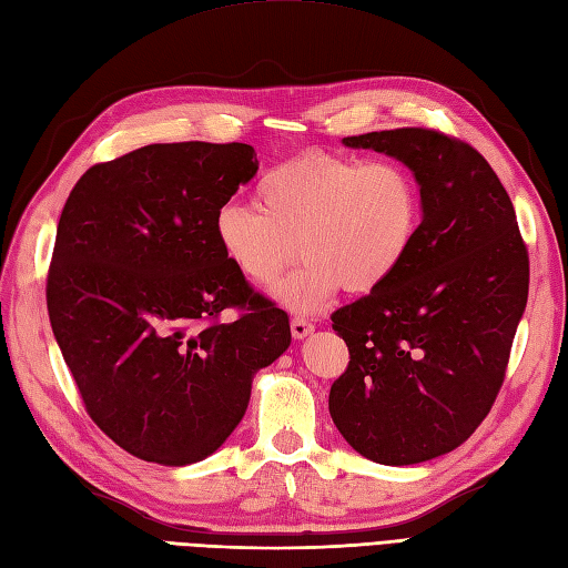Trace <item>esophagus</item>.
Returning <instances> with one entry per match:
<instances>
[{"label": "esophagus", "instance_id": "34e87169", "mask_svg": "<svg viewBox=\"0 0 568 568\" xmlns=\"http://www.w3.org/2000/svg\"><path fill=\"white\" fill-rule=\"evenodd\" d=\"M313 329H315V325L308 321V317H292V335L296 339L313 335Z\"/></svg>", "mask_w": 568, "mask_h": 568}]
</instances>
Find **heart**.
Wrapping results in <instances>:
<instances>
[{"mask_svg":"<svg viewBox=\"0 0 568 568\" xmlns=\"http://www.w3.org/2000/svg\"><path fill=\"white\" fill-rule=\"evenodd\" d=\"M255 210L224 204L214 214L221 255L247 284L280 288L294 311H317L344 286L366 294L388 284L419 236L424 200L417 175L395 159L303 154L265 171Z\"/></svg>","mask_w":568,"mask_h":568,"instance_id":"obj_1","label":"heart"}]
</instances>
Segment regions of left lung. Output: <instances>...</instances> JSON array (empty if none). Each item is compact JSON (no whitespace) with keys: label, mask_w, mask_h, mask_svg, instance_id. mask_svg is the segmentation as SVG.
Here are the masks:
<instances>
[{"label":"left lung","mask_w":568,"mask_h":568,"mask_svg":"<svg viewBox=\"0 0 568 568\" xmlns=\"http://www.w3.org/2000/svg\"><path fill=\"white\" fill-rule=\"evenodd\" d=\"M342 142L407 163L424 216L393 280L332 313L349 366L329 388V417L373 463H424L473 436L501 390L528 247L501 180L467 142L426 128Z\"/></svg>","instance_id":"left-lung-1"}]
</instances>
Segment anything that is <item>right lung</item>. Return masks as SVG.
Returning <instances> with one entry per match:
<instances>
[{
	"mask_svg": "<svg viewBox=\"0 0 568 568\" xmlns=\"http://www.w3.org/2000/svg\"><path fill=\"white\" fill-rule=\"evenodd\" d=\"M257 165L251 144H149L91 165L64 202L45 286L54 339L89 417L146 463L212 455L255 373L292 344L288 315L214 239L216 210Z\"/></svg>",
	"mask_w": 568,
	"mask_h": 568,
	"instance_id": "add662e5",
	"label": "right lung"
}]
</instances>
